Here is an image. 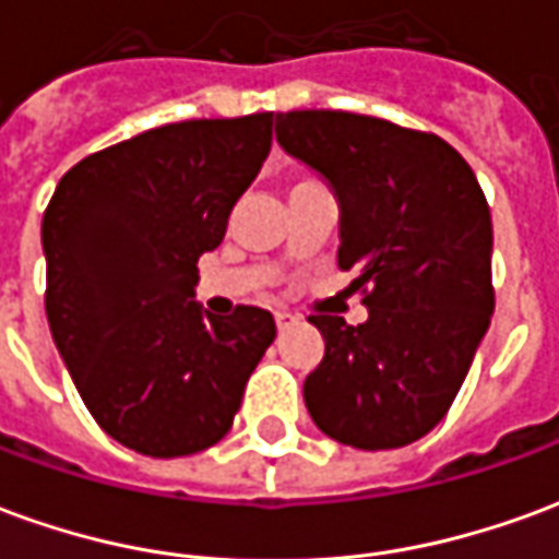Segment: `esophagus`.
<instances>
[{
	"mask_svg": "<svg viewBox=\"0 0 559 559\" xmlns=\"http://www.w3.org/2000/svg\"><path fill=\"white\" fill-rule=\"evenodd\" d=\"M296 320H299V317L290 314V311H275V326H278V332L296 326Z\"/></svg>",
	"mask_w": 559,
	"mask_h": 559,
	"instance_id": "obj_1",
	"label": "esophagus"
}]
</instances>
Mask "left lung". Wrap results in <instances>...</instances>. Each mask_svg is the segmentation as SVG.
I'll return each instance as SVG.
<instances>
[{
    "mask_svg": "<svg viewBox=\"0 0 559 559\" xmlns=\"http://www.w3.org/2000/svg\"><path fill=\"white\" fill-rule=\"evenodd\" d=\"M281 148L338 200V266L368 290V320L314 314L323 362L305 377L320 431L377 452L443 419L491 326V212L437 134L344 110L275 116Z\"/></svg>",
    "mask_w": 559,
    "mask_h": 559,
    "instance_id": "obj_1",
    "label": "left lung"
}]
</instances>
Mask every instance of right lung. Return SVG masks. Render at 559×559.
<instances>
[{"mask_svg": "<svg viewBox=\"0 0 559 559\" xmlns=\"http://www.w3.org/2000/svg\"><path fill=\"white\" fill-rule=\"evenodd\" d=\"M272 148V114L152 128L74 164L44 212L47 323L95 421L148 457L230 431L275 341L263 308L209 314L197 260Z\"/></svg>", "mask_w": 559, "mask_h": 559, "instance_id": "right-lung-1", "label": "right lung"}]
</instances>
